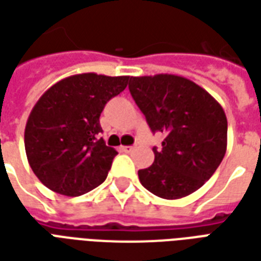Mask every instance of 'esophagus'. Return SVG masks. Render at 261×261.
Listing matches in <instances>:
<instances>
[{"label":"esophagus","mask_w":261,"mask_h":261,"mask_svg":"<svg viewBox=\"0 0 261 261\" xmlns=\"http://www.w3.org/2000/svg\"><path fill=\"white\" fill-rule=\"evenodd\" d=\"M120 148H121L124 152H130V151H133V149H134V145H121Z\"/></svg>","instance_id":"obj_1"}]
</instances>
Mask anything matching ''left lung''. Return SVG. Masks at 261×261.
I'll return each mask as SVG.
<instances>
[{"mask_svg":"<svg viewBox=\"0 0 261 261\" xmlns=\"http://www.w3.org/2000/svg\"><path fill=\"white\" fill-rule=\"evenodd\" d=\"M128 89L151 131L165 136L162 148H152L153 164L138 170L142 186L166 200L198 190L226 152L224 109L205 89L179 75L131 76Z\"/></svg>","mask_w":261,"mask_h":261,"instance_id":"left-lung-1","label":"left lung"}]
</instances>
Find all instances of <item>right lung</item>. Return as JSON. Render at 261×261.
I'll use <instances>...</instances> for the list:
<instances>
[{
    "instance_id": "right-lung-1",
    "label": "right lung",
    "mask_w": 261,
    "mask_h": 261,
    "mask_svg": "<svg viewBox=\"0 0 261 261\" xmlns=\"http://www.w3.org/2000/svg\"><path fill=\"white\" fill-rule=\"evenodd\" d=\"M128 80L93 72L71 75L40 96L26 123L25 149L44 186L76 197L105 181L117 151L100 138L99 117Z\"/></svg>"
}]
</instances>
